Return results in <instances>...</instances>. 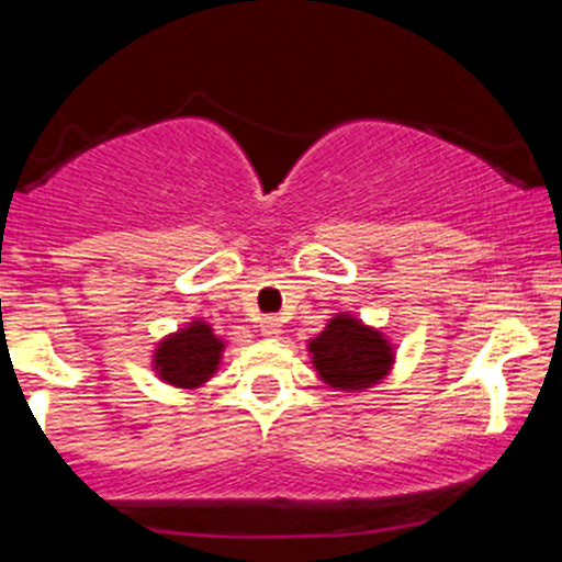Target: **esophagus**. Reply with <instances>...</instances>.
Masks as SVG:
<instances>
[{
  "label": "esophagus",
  "mask_w": 562,
  "mask_h": 562,
  "mask_svg": "<svg viewBox=\"0 0 562 562\" xmlns=\"http://www.w3.org/2000/svg\"><path fill=\"white\" fill-rule=\"evenodd\" d=\"M259 330H262V336H279L281 319L279 316H265V319L259 322Z\"/></svg>",
  "instance_id": "obj_1"
}]
</instances>
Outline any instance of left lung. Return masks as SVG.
I'll return each mask as SVG.
<instances>
[{
  "label": "left lung",
  "instance_id": "obj_1",
  "mask_svg": "<svg viewBox=\"0 0 562 562\" xmlns=\"http://www.w3.org/2000/svg\"><path fill=\"white\" fill-rule=\"evenodd\" d=\"M314 366L322 380L338 391H360L387 374L393 352L382 333L341 314L311 341Z\"/></svg>",
  "mask_w": 562,
  "mask_h": 562
}]
</instances>
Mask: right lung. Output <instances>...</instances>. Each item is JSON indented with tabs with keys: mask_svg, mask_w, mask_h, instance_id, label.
I'll use <instances>...</instances> for the list:
<instances>
[{
	"mask_svg": "<svg viewBox=\"0 0 562 562\" xmlns=\"http://www.w3.org/2000/svg\"><path fill=\"white\" fill-rule=\"evenodd\" d=\"M221 349L224 344L213 336V330L202 322H193L191 327L160 344L155 352V369L160 380L171 385L196 387L207 382V376L215 371Z\"/></svg>",
	"mask_w": 562,
	"mask_h": 562,
	"instance_id": "1",
	"label": "right lung"
}]
</instances>
